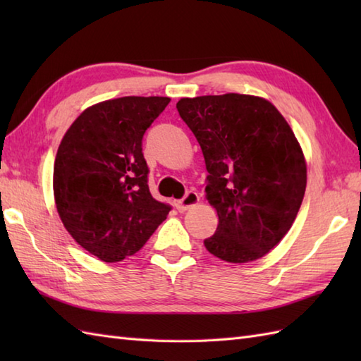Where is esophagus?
Segmentation results:
<instances>
[{"instance_id": "1", "label": "esophagus", "mask_w": 361, "mask_h": 361, "mask_svg": "<svg viewBox=\"0 0 361 361\" xmlns=\"http://www.w3.org/2000/svg\"><path fill=\"white\" fill-rule=\"evenodd\" d=\"M197 203H198L197 192H194V190H188V192L185 194V197H183L181 200L176 202V209H178L180 212H185L189 208H192V206H195Z\"/></svg>"}]
</instances>
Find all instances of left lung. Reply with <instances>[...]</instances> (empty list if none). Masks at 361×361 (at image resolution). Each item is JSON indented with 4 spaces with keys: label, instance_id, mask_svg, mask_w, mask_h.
<instances>
[{
    "label": "left lung",
    "instance_id": "8db88e82",
    "mask_svg": "<svg viewBox=\"0 0 361 361\" xmlns=\"http://www.w3.org/2000/svg\"><path fill=\"white\" fill-rule=\"evenodd\" d=\"M176 110L200 144L204 192L219 216L206 250L233 264L265 256L293 225L307 185L295 133L256 96L185 97Z\"/></svg>",
    "mask_w": 361,
    "mask_h": 361
}]
</instances>
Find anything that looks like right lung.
I'll list each match as a JSON object with an SVG mask.
<instances>
[{"instance_id": "right-lung-1", "label": "right lung", "mask_w": 361, "mask_h": 361, "mask_svg": "<svg viewBox=\"0 0 361 361\" xmlns=\"http://www.w3.org/2000/svg\"><path fill=\"white\" fill-rule=\"evenodd\" d=\"M171 102L127 96L96 104L68 128L54 163V197L66 231L104 262L140 251L171 204L149 189L142 137Z\"/></svg>"}]
</instances>
